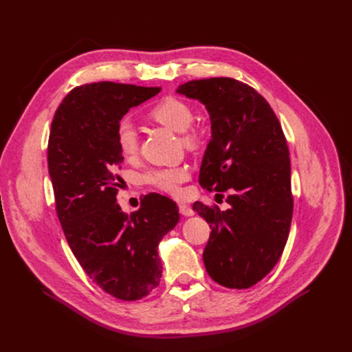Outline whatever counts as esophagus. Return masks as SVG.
<instances>
[{
    "label": "esophagus",
    "mask_w": 352,
    "mask_h": 352,
    "mask_svg": "<svg viewBox=\"0 0 352 352\" xmlns=\"http://www.w3.org/2000/svg\"><path fill=\"white\" fill-rule=\"evenodd\" d=\"M179 212H180L183 216H193V214H195V210H193L189 205H183V204L179 205Z\"/></svg>",
    "instance_id": "1"
}]
</instances>
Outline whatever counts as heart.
<instances>
[{
  "mask_svg": "<svg viewBox=\"0 0 352 352\" xmlns=\"http://www.w3.org/2000/svg\"><path fill=\"white\" fill-rule=\"evenodd\" d=\"M152 120L180 133V140L189 148H196L202 142V135L192 123L195 111L189 103L175 96H166L148 110ZM116 142L124 159H133L139 153V135L136 127L129 120H120L116 127ZM190 173L186 166L177 164L170 167H155L143 175L146 185L163 193L180 196L182 185L189 179Z\"/></svg>",
  "mask_w": 352,
  "mask_h": 352,
  "instance_id": "b5f03b06",
  "label": "heart"
}]
</instances>
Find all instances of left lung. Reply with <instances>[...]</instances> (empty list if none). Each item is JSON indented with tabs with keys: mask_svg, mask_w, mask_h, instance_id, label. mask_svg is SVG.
<instances>
[{
	"mask_svg": "<svg viewBox=\"0 0 352 352\" xmlns=\"http://www.w3.org/2000/svg\"><path fill=\"white\" fill-rule=\"evenodd\" d=\"M177 93L200 100L210 114L200 186L230 193L226 210L193 204L212 229L205 267L222 287L250 288L274 270L289 235L294 196L285 135L270 103L239 80H192Z\"/></svg>",
	"mask_w": 352,
	"mask_h": 352,
	"instance_id": "obj_1",
	"label": "left lung"
}]
</instances>
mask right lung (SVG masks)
Returning a JSON list of instances; mask_svg holds the SVG:
<instances>
[{"label":"right lung","instance_id":"right-lung-1","mask_svg":"<svg viewBox=\"0 0 352 352\" xmlns=\"http://www.w3.org/2000/svg\"><path fill=\"white\" fill-rule=\"evenodd\" d=\"M159 91L113 81L77 86L50 129L48 173L64 236L89 278L122 300L142 299L159 285L157 245L180 217L173 200L159 193L146 195L130 214L116 202L123 162L117 123Z\"/></svg>","mask_w":352,"mask_h":352}]
</instances>
